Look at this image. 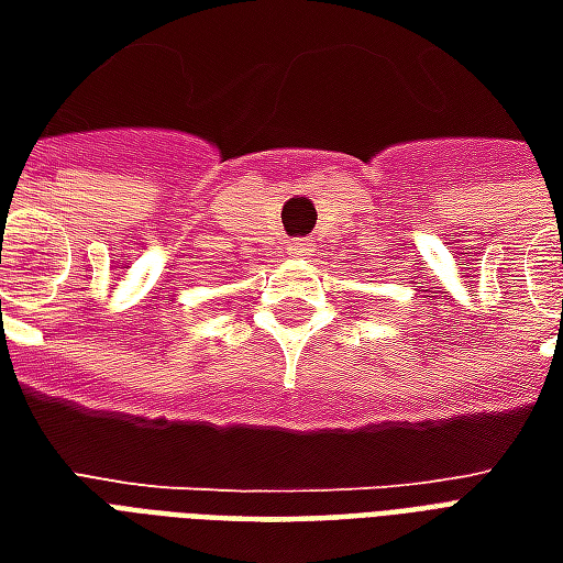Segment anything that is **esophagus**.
I'll return each mask as SVG.
<instances>
[{"label":"esophagus","instance_id":"obj_1","mask_svg":"<svg viewBox=\"0 0 563 563\" xmlns=\"http://www.w3.org/2000/svg\"><path fill=\"white\" fill-rule=\"evenodd\" d=\"M289 256L295 258H307V256H313V244L307 241V238H295V241H289Z\"/></svg>","mask_w":563,"mask_h":563}]
</instances>
